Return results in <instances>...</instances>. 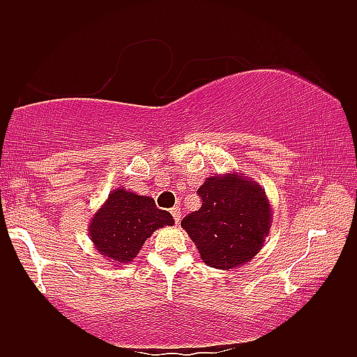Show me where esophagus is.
Returning a JSON list of instances; mask_svg holds the SVG:
<instances>
[{
    "instance_id": "obj_1",
    "label": "esophagus",
    "mask_w": 357,
    "mask_h": 357,
    "mask_svg": "<svg viewBox=\"0 0 357 357\" xmlns=\"http://www.w3.org/2000/svg\"><path fill=\"white\" fill-rule=\"evenodd\" d=\"M171 215H173L176 223H179V220H181V211H179V207L171 208Z\"/></svg>"
}]
</instances>
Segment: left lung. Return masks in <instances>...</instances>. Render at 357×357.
Instances as JSON below:
<instances>
[{"mask_svg": "<svg viewBox=\"0 0 357 357\" xmlns=\"http://www.w3.org/2000/svg\"><path fill=\"white\" fill-rule=\"evenodd\" d=\"M202 206L181 227L211 268L234 269L259 253L271 228V206L258 183L228 173L199 188Z\"/></svg>", "mask_w": 357, "mask_h": 357, "instance_id": "1", "label": "left lung"}]
</instances>
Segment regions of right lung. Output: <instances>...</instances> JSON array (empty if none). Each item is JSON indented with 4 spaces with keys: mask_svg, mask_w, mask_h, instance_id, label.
<instances>
[{
    "mask_svg": "<svg viewBox=\"0 0 357 357\" xmlns=\"http://www.w3.org/2000/svg\"><path fill=\"white\" fill-rule=\"evenodd\" d=\"M173 223L171 213L156 207L151 197L119 188L94 213L88 230L99 255L122 264L135 258L156 228Z\"/></svg>",
    "mask_w": 357,
    "mask_h": 357,
    "instance_id": "add662e5",
    "label": "right lung"
}]
</instances>
